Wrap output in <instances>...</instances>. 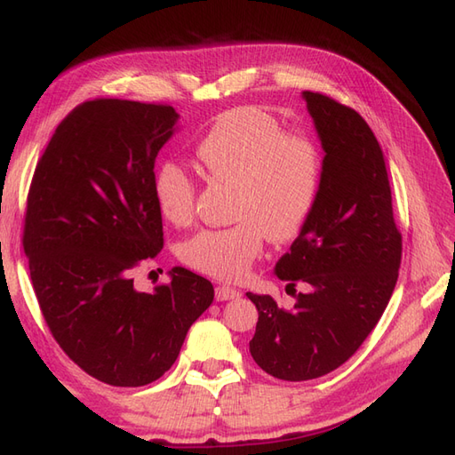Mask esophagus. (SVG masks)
I'll return each instance as SVG.
<instances>
[{"instance_id":"esophagus-1","label":"esophagus","mask_w":455,"mask_h":455,"mask_svg":"<svg viewBox=\"0 0 455 455\" xmlns=\"http://www.w3.org/2000/svg\"><path fill=\"white\" fill-rule=\"evenodd\" d=\"M242 294L240 290L232 288V286H225V284H219L215 288V299L217 301H228V299H238Z\"/></svg>"}]
</instances>
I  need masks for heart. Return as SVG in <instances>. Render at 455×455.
Segmentation results:
<instances>
[{"mask_svg":"<svg viewBox=\"0 0 455 455\" xmlns=\"http://www.w3.org/2000/svg\"><path fill=\"white\" fill-rule=\"evenodd\" d=\"M204 179L227 184V228L196 232L180 246V259L219 281H242L263 251L265 236L286 243L301 235L323 184V151L313 136L286 131L275 115L243 106L217 116L194 144ZM159 213L184 227L194 219L196 182L177 163L165 161L154 174Z\"/></svg>","mask_w":455,"mask_h":455,"instance_id":"1","label":"heart"}]
</instances>
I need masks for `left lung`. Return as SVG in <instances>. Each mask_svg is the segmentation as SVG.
<instances>
[{
    "label": "left lung",
    "instance_id": "8db88e82",
    "mask_svg": "<svg viewBox=\"0 0 455 455\" xmlns=\"http://www.w3.org/2000/svg\"><path fill=\"white\" fill-rule=\"evenodd\" d=\"M321 136L323 184L309 223L276 263L296 304L248 292L259 311L250 352L281 380H311L339 369L375 329L398 281L402 232L382 149L355 109L304 92ZM298 282L310 292L296 293Z\"/></svg>",
    "mask_w": 455,
    "mask_h": 455
}]
</instances>
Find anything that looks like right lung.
<instances>
[{
    "label": "right lung",
    "mask_w": 455,
    "mask_h": 455,
    "mask_svg": "<svg viewBox=\"0 0 455 455\" xmlns=\"http://www.w3.org/2000/svg\"><path fill=\"white\" fill-rule=\"evenodd\" d=\"M179 115L167 103L98 98L55 128L34 169L22 248L45 324L75 363L111 387H144L177 361L213 284L182 267L138 292L163 248L156 157Z\"/></svg>",
    "instance_id": "1"
}]
</instances>
